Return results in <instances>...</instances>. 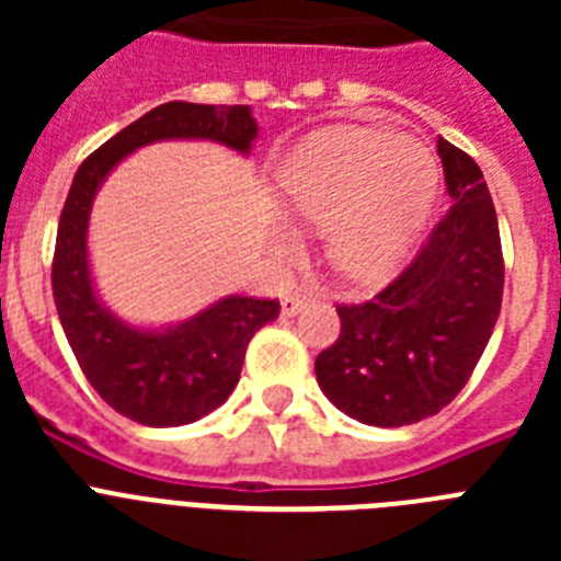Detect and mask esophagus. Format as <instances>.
I'll return each mask as SVG.
<instances>
[{
  "label": "esophagus",
  "mask_w": 561,
  "mask_h": 561,
  "mask_svg": "<svg viewBox=\"0 0 561 561\" xmlns=\"http://www.w3.org/2000/svg\"><path fill=\"white\" fill-rule=\"evenodd\" d=\"M311 297H314V295H311V291H289V295H286L284 300H280V311H284L286 317L297 314V311H300L306 304H309Z\"/></svg>",
  "instance_id": "34e87169"
}]
</instances>
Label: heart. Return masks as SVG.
<instances>
[{
	"mask_svg": "<svg viewBox=\"0 0 561 561\" xmlns=\"http://www.w3.org/2000/svg\"><path fill=\"white\" fill-rule=\"evenodd\" d=\"M438 168L421 142L381 126L320 131L277 171L286 207L314 227H329L334 264L356 280L385 277L433 205ZM284 244L295 232L280 227Z\"/></svg>",
	"mask_w": 561,
	"mask_h": 561,
	"instance_id": "heart-1",
	"label": "heart"
}]
</instances>
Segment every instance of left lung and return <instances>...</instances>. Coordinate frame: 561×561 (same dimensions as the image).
<instances>
[{"mask_svg": "<svg viewBox=\"0 0 561 561\" xmlns=\"http://www.w3.org/2000/svg\"><path fill=\"white\" fill-rule=\"evenodd\" d=\"M453 205L376 297L340 304V336L314 359L317 385L370 427L440 413L478 368L503 306L497 213L478 162L438 137Z\"/></svg>", "mask_w": 561, "mask_h": 561, "instance_id": "8db88e82", "label": "left lung"}]
</instances>
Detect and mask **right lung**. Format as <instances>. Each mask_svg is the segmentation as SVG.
I'll use <instances>...</instances> for the list:
<instances>
[{
	"label": "right lung",
	"instance_id": "right-lung-1",
	"mask_svg": "<svg viewBox=\"0 0 561 561\" xmlns=\"http://www.w3.org/2000/svg\"><path fill=\"white\" fill-rule=\"evenodd\" d=\"M257 126L250 106L171 101L142 114L78 168L58 219L53 297L69 348L108 408L146 427H180L227 401L252 334L280 314L277 300L225 297L168 331H137L98 304L87 266V221L106 173L153 140H216L250 151Z\"/></svg>",
	"mask_w": 561,
	"mask_h": 561
}]
</instances>
